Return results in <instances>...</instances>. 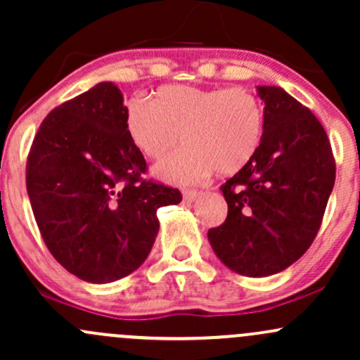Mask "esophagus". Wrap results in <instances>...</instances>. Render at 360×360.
<instances>
[{
    "label": "esophagus",
    "instance_id": "esophagus-1",
    "mask_svg": "<svg viewBox=\"0 0 360 360\" xmlns=\"http://www.w3.org/2000/svg\"><path fill=\"white\" fill-rule=\"evenodd\" d=\"M199 195L200 194L197 191H184V199L187 200V202H192V200H195Z\"/></svg>",
    "mask_w": 360,
    "mask_h": 360
}]
</instances>
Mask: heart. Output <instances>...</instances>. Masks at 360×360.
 <instances>
[{
  "label": "heart",
  "mask_w": 360,
  "mask_h": 360,
  "mask_svg": "<svg viewBox=\"0 0 360 360\" xmlns=\"http://www.w3.org/2000/svg\"><path fill=\"white\" fill-rule=\"evenodd\" d=\"M125 127L139 150L160 160L161 179L195 184L216 169L219 175L240 172L256 156L264 135V110L247 87L200 89L165 86L153 101L132 98L125 108Z\"/></svg>",
  "instance_id": "heart-1"
}]
</instances>
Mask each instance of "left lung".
I'll return each instance as SVG.
<instances>
[{
    "label": "left lung",
    "instance_id": "left-lung-1",
    "mask_svg": "<svg viewBox=\"0 0 360 360\" xmlns=\"http://www.w3.org/2000/svg\"><path fill=\"white\" fill-rule=\"evenodd\" d=\"M264 135L256 156L221 185L223 225L207 231L212 250L231 271L269 276L311 247L335 185L330 139L309 108L281 87H257Z\"/></svg>",
    "mask_w": 360,
    "mask_h": 360
}]
</instances>
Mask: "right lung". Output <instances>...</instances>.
<instances>
[{"instance_id": "obj_1", "label": "right lung", "mask_w": 360, "mask_h": 360, "mask_svg": "<svg viewBox=\"0 0 360 360\" xmlns=\"http://www.w3.org/2000/svg\"><path fill=\"white\" fill-rule=\"evenodd\" d=\"M120 89L101 82L42 120L27 156V194L53 257L80 280L134 273L156 240L161 206L179 188L146 180L144 156L125 127Z\"/></svg>"}]
</instances>
